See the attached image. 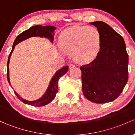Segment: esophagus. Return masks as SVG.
Listing matches in <instances>:
<instances>
[{
	"instance_id": "34e87169",
	"label": "esophagus",
	"mask_w": 135,
	"mask_h": 135,
	"mask_svg": "<svg viewBox=\"0 0 135 135\" xmlns=\"http://www.w3.org/2000/svg\"><path fill=\"white\" fill-rule=\"evenodd\" d=\"M75 65L74 64H69V69H72V68H73L74 67H75Z\"/></svg>"
}]
</instances>
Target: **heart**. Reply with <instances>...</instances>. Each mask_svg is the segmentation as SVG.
Masks as SVG:
<instances>
[{"label":"heart","mask_w":135,"mask_h":135,"mask_svg":"<svg viewBox=\"0 0 135 135\" xmlns=\"http://www.w3.org/2000/svg\"><path fill=\"white\" fill-rule=\"evenodd\" d=\"M62 51L73 52L76 61L87 62L98 54L100 46L99 32L93 27L74 26L65 30L59 38Z\"/></svg>","instance_id":"heart-1"}]
</instances>
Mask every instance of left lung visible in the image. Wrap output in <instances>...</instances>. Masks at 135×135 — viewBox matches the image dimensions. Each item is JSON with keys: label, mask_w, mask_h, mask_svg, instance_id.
I'll return each instance as SVG.
<instances>
[{"label": "left lung", "mask_w": 135, "mask_h": 135, "mask_svg": "<svg viewBox=\"0 0 135 135\" xmlns=\"http://www.w3.org/2000/svg\"><path fill=\"white\" fill-rule=\"evenodd\" d=\"M100 36V51L93 61L81 66L85 98L102 104L115 100L128 80V55L124 38L106 23L91 22Z\"/></svg>", "instance_id": "obj_1"}]
</instances>
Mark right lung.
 Masks as SVG:
<instances>
[{"label":"right lung","instance_id":"obj_1","mask_svg":"<svg viewBox=\"0 0 135 135\" xmlns=\"http://www.w3.org/2000/svg\"><path fill=\"white\" fill-rule=\"evenodd\" d=\"M56 29V28L55 27L52 26H42L41 25L33 26L30 27L28 30L23 31L22 33H21V34L17 36V37L16 38L15 41H14L13 44L12 50H11L9 57H8V64H7V79H8V81L10 85H11V84H10L9 80V64L10 57H11V54H12L14 49H15L16 45H17L18 43L23 41V40H25L27 38H29L32 37H44V38H48L51 42H53V39H54V31ZM68 69H69V67L66 66L62 68L59 70H58L55 74L53 75L52 79H51L48 88H47V90L45 92L44 95L42 97H40V98H38V99L36 100L30 101L23 99L15 91H14V92H15L17 97L21 100L22 102H24V104L35 107L44 106V105H47L49 103L51 102L54 99L55 97L56 93L58 91V81H59V79L61 77L62 75H65V74L67 73Z\"/></svg>","mask_w":135,"mask_h":135}]
</instances>
